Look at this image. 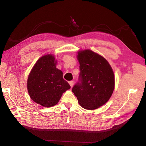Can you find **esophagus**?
<instances>
[{"label":"esophagus","instance_id":"34e87169","mask_svg":"<svg viewBox=\"0 0 146 146\" xmlns=\"http://www.w3.org/2000/svg\"><path fill=\"white\" fill-rule=\"evenodd\" d=\"M69 83L70 87H71V88H72L73 87V85H74V82L73 81H70V82H69Z\"/></svg>","mask_w":146,"mask_h":146}]
</instances>
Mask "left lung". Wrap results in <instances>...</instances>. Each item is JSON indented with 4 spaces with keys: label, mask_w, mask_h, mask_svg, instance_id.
Listing matches in <instances>:
<instances>
[{
    "label": "left lung",
    "mask_w": 146,
    "mask_h": 146,
    "mask_svg": "<svg viewBox=\"0 0 146 146\" xmlns=\"http://www.w3.org/2000/svg\"><path fill=\"white\" fill-rule=\"evenodd\" d=\"M77 54L80 73L72 91L82 108L94 110L111 98L115 85L113 70L104 57L93 51L85 49Z\"/></svg>",
    "instance_id": "left-lung-1"
}]
</instances>
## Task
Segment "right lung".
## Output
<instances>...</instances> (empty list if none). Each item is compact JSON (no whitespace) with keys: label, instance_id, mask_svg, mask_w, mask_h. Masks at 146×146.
I'll list each match as a JSON object with an SVG mask.
<instances>
[{"label":"right lung","instance_id":"obj_1","mask_svg":"<svg viewBox=\"0 0 146 146\" xmlns=\"http://www.w3.org/2000/svg\"><path fill=\"white\" fill-rule=\"evenodd\" d=\"M57 61L52 54L39 58L29 75L27 87L33 101L43 107H52L58 103L65 91L70 88L56 68Z\"/></svg>","mask_w":146,"mask_h":146}]
</instances>
